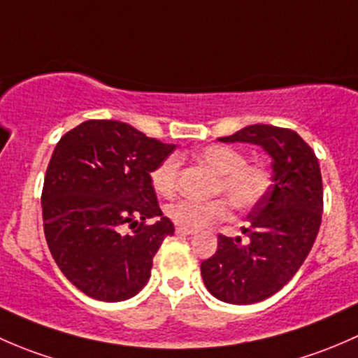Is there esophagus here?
I'll use <instances>...</instances> for the list:
<instances>
[{"label":"esophagus","mask_w":358,"mask_h":358,"mask_svg":"<svg viewBox=\"0 0 358 358\" xmlns=\"http://www.w3.org/2000/svg\"><path fill=\"white\" fill-rule=\"evenodd\" d=\"M176 233L184 234V236H191V234L196 233V231H194V229H186V227H178V229H176Z\"/></svg>","instance_id":"esophagus-1"}]
</instances>
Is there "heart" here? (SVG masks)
<instances>
[{"instance_id":"b5f03b06","label":"heart","mask_w":358,"mask_h":358,"mask_svg":"<svg viewBox=\"0 0 358 358\" xmlns=\"http://www.w3.org/2000/svg\"><path fill=\"white\" fill-rule=\"evenodd\" d=\"M200 164L208 165L215 178L212 193L224 194L236 212H250L264 201L271 189V171L260 160H245V153L227 145H210L194 152ZM180 160L169 155L158 162L150 172V182L162 196H172L178 189ZM229 206L224 198L206 201L179 200L167 206L169 219L179 227L200 229L212 222L226 219Z\"/></svg>"}]
</instances>
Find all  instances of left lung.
I'll list each match as a JSON object with an SVG mask.
<instances>
[{
	"instance_id": "left-lung-1",
	"label": "left lung",
	"mask_w": 358,
	"mask_h": 358,
	"mask_svg": "<svg viewBox=\"0 0 358 358\" xmlns=\"http://www.w3.org/2000/svg\"><path fill=\"white\" fill-rule=\"evenodd\" d=\"M219 141L253 143L272 157L271 189L243 227L248 241L219 234L215 255L201 262V278L213 296L257 303L288 285L312 250L324 205L319 162L296 132L275 125H248Z\"/></svg>"
}]
</instances>
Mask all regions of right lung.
<instances>
[{"label":"right lung","instance_id":"right-lung-1","mask_svg":"<svg viewBox=\"0 0 358 358\" xmlns=\"http://www.w3.org/2000/svg\"><path fill=\"white\" fill-rule=\"evenodd\" d=\"M174 150L119 120H86L58 141L44 176V236L65 278L87 296L122 301L148 282L153 257L174 234L150 172Z\"/></svg>","mask_w":358,"mask_h":358}]
</instances>
